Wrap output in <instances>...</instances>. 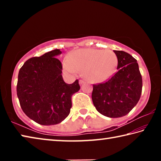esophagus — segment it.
Wrapping results in <instances>:
<instances>
[{
    "label": "esophagus",
    "mask_w": 161,
    "mask_h": 161,
    "mask_svg": "<svg viewBox=\"0 0 161 161\" xmlns=\"http://www.w3.org/2000/svg\"><path fill=\"white\" fill-rule=\"evenodd\" d=\"M79 83H80V85H81V84H83L84 83V81L82 80H80V81H79Z\"/></svg>",
    "instance_id": "esophagus-1"
}]
</instances>
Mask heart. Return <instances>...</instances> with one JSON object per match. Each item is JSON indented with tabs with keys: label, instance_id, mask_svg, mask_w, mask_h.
I'll use <instances>...</instances> for the list:
<instances>
[{
	"label": "heart",
	"instance_id": "1",
	"mask_svg": "<svg viewBox=\"0 0 161 161\" xmlns=\"http://www.w3.org/2000/svg\"><path fill=\"white\" fill-rule=\"evenodd\" d=\"M118 58L113 51L92 48L80 49L64 62V67L71 74L84 71L85 77L94 82L110 79L115 73Z\"/></svg>",
	"mask_w": 161,
	"mask_h": 161
}]
</instances>
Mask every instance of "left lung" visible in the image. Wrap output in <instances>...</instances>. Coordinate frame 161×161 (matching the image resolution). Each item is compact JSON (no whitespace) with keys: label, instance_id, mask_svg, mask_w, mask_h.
Instances as JSON below:
<instances>
[{"label":"left lung","instance_id":"8db88e82","mask_svg":"<svg viewBox=\"0 0 161 161\" xmlns=\"http://www.w3.org/2000/svg\"><path fill=\"white\" fill-rule=\"evenodd\" d=\"M114 52L118 58V71L108 81L94 84L92 99L102 115L119 118L126 116L137 104L143 83L137 60L126 52Z\"/></svg>","mask_w":161,"mask_h":161}]
</instances>
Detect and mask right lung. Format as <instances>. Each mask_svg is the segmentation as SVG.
<instances>
[{"label": "right lung", "mask_w": 161, "mask_h": 161, "mask_svg": "<svg viewBox=\"0 0 161 161\" xmlns=\"http://www.w3.org/2000/svg\"><path fill=\"white\" fill-rule=\"evenodd\" d=\"M59 49L27 60L20 69L17 95L23 112L36 123L50 126L67 118L72 96L80 89L79 81L69 84L62 78V66L57 56Z\"/></svg>", "instance_id": "add662e5"}]
</instances>
